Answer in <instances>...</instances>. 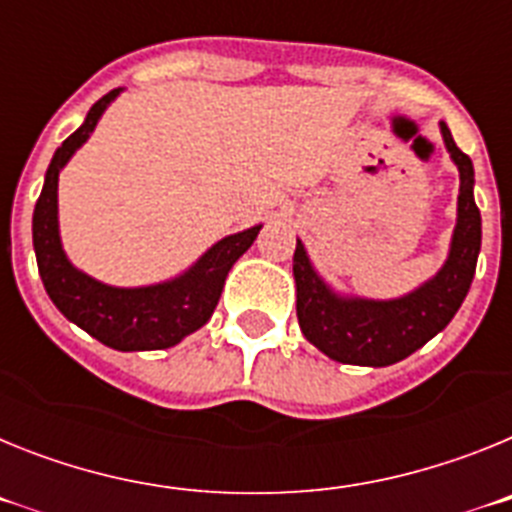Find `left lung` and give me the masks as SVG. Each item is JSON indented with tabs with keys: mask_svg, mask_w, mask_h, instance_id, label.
Listing matches in <instances>:
<instances>
[{
	"mask_svg": "<svg viewBox=\"0 0 512 512\" xmlns=\"http://www.w3.org/2000/svg\"><path fill=\"white\" fill-rule=\"evenodd\" d=\"M441 125L443 143L459 169V202L449 256L436 277L395 300H369L336 292L320 277L302 241L295 248L297 320L302 336L328 359L356 366H390L408 359L441 333L472 287L482 246V217L474 202V166Z\"/></svg>",
	"mask_w": 512,
	"mask_h": 512,
	"instance_id": "8db88e82",
	"label": "left lung"
}]
</instances>
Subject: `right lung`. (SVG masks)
Segmentation results:
<instances>
[{"mask_svg": "<svg viewBox=\"0 0 512 512\" xmlns=\"http://www.w3.org/2000/svg\"><path fill=\"white\" fill-rule=\"evenodd\" d=\"M120 92L122 89H112L94 102L81 128L53 153L43 192L35 202L33 246L45 292L63 312V318L115 351H158L176 346L212 318L228 271L251 248L261 225L225 235L184 274L148 287H112L76 269L63 251L58 233V174L87 143L99 117Z\"/></svg>", "mask_w": 512, "mask_h": 512, "instance_id": "obj_1", "label": "right lung"}]
</instances>
